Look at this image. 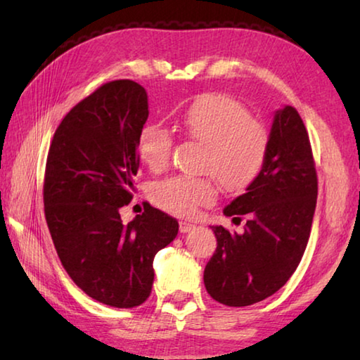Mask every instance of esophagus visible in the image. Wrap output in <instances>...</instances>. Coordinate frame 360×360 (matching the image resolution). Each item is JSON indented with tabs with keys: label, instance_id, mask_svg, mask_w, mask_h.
I'll return each mask as SVG.
<instances>
[{
	"label": "esophagus",
	"instance_id": "esophagus-1",
	"mask_svg": "<svg viewBox=\"0 0 360 360\" xmlns=\"http://www.w3.org/2000/svg\"><path fill=\"white\" fill-rule=\"evenodd\" d=\"M195 229V224L192 222H187V221H181L179 222V231L181 233H187V231H191Z\"/></svg>",
	"mask_w": 360,
	"mask_h": 360
}]
</instances>
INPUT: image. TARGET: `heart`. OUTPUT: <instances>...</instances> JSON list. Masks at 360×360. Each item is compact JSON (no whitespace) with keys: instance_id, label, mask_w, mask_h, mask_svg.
<instances>
[{"instance_id":"heart-1","label":"heart","mask_w":360,"mask_h":360,"mask_svg":"<svg viewBox=\"0 0 360 360\" xmlns=\"http://www.w3.org/2000/svg\"><path fill=\"white\" fill-rule=\"evenodd\" d=\"M181 129L203 144L200 169L214 175L227 192L245 191L264 168L270 143L266 127L227 95L206 94L195 100L182 115ZM136 149L152 172H162L172 160V133L160 125H146ZM214 179L174 176L155 184L152 198L176 216H193L198 208L216 202L219 187Z\"/></svg>"}]
</instances>
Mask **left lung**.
<instances>
[{"instance_id":"obj_1","label":"left lung","mask_w":360,"mask_h":360,"mask_svg":"<svg viewBox=\"0 0 360 360\" xmlns=\"http://www.w3.org/2000/svg\"><path fill=\"white\" fill-rule=\"evenodd\" d=\"M316 198L308 131L297 109L284 106L273 119L260 174L224 208L236 225L245 219L243 233L211 227L217 248L203 275L208 294L227 307H248L281 289L307 249Z\"/></svg>"}]
</instances>
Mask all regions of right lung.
Listing matches in <instances>:
<instances>
[{
  "instance_id": "right-lung-1",
  "label": "right lung",
  "mask_w": 360,
  "mask_h": 360,
  "mask_svg": "<svg viewBox=\"0 0 360 360\" xmlns=\"http://www.w3.org/2000/svg\"><path fill=\"white\" fill-rule=\"evenodd\" d=\"M148 108L130 79L103 84L60 122L46 162L44 214L58 259L79 289L114 308L148 300L152 262L179 230L150 205L127 225L120 219L135 192Z\"/></svg>"
}]
</instances>
